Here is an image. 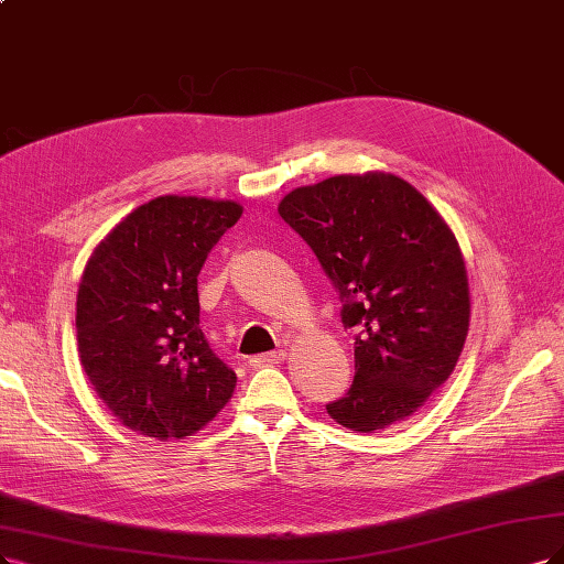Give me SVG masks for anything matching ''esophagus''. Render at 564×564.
<instances>
[{"mask_svg": "<svg viewBox=\"0 0 564 564\" xmlns=\"http://www.w3.org/2000/svg\"><path fill=\"white\" fill-rule=\"evenodd\" d=\"M283 360H285V352L283 350H274V352H264V356L250 358V367H256V369H260V367H276Z\"/></svg>", "mask_w": 564, "mask_h": 564, "instance_id": "34e87169", "label": "esophagus"}]
</instances>
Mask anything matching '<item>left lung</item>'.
Masks as SVG:
<instances>
[{"label":"left lung","mask_w":564,"mask_h":564,"mask_svg":"<svg viewBox=\"0 0 564 564\" xmlns=\"http://www.w3.org/2000/svg\"><path fill=\"white\" fill-rule=\"evenodd\" d=\"M281 218L311 246L356 327V379L327 413L352 432L406 421L446 383L469 329L460 243L404 178L341 174L295 187Z\"/></svg>","instance_id":"1"}]
</instances>
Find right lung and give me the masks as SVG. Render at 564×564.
<instances>
[{"label": "right lung", "mask_w": 564, "mask_h": 564, "mask_svg": "<svg viewBox=\"0 0 564 564\" xmlns=\"http://www.w3.org/2000/svg\"><path fill=\"white\" fill-rule=\"evenodd\" d=\"M232 199L164 195L137 206L83 269L76 339L99 400L137 434L193 436L232 400L237 373L199 329V269L241 218Z\"/></svg>", "instance_id": "add662e5"}]
</instances>
